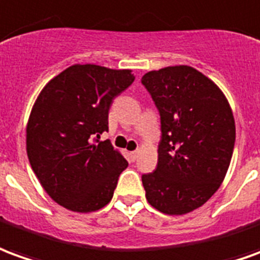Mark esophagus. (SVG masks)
Segmentation results:
<instances>
[{"instance_id": "esophagus-1", "label": "esophagus", "mask_w": 260, "mask_h": 260, "mask_svg": "<svg viewBox=\"0 0 260 260\" xmlns=\"http://www.w3.org/2000/svg\"><path fill=\"white\" fill-rule=\"evenodd\" d=\"M137 155H139V151H132V152H130V159H132V161H136V159H137Z\"/></svg>"}]
</instances>
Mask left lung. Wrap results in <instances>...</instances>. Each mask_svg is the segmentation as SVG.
<instances>
[{"label": "left lung", "mask_w": 260, "mask_h": 260, "mask_svg": "<svg viewBox=\"0 0 260 260\" xmlns=\"http://www.w3.org/2000/svg\"><path fill=\"white\" fill-rule=\"evenodd\" d=\"M161 117L154 172L141 176L148 203L180 215L203 206L225 178L235 144L233 110L221 89L189 66L141 78Z\"/></svg>", "instance_id": "8db88e82"}]
</instances>
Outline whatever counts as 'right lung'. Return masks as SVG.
I'll list each match as a JSON object with an SVG mask.
<instances>
[{"label": "right lung", "instance_id": "right-lung-1", "mask_svg": "<svg viewBox=\"0 0 260 260\" xmlns=\"http://www.w3.org/2000/svg\"><path fill=\"white\" fill-rule=\"evenodd\" d=\"M130 70L75 64L54 77L33 105L26 127V151L47 194L62 207L89 213L113 198L127 168L109 140L110 105L133 84Z\"/></svg>", "mask_w": 260, "mask_h": 260}]
</instances>
